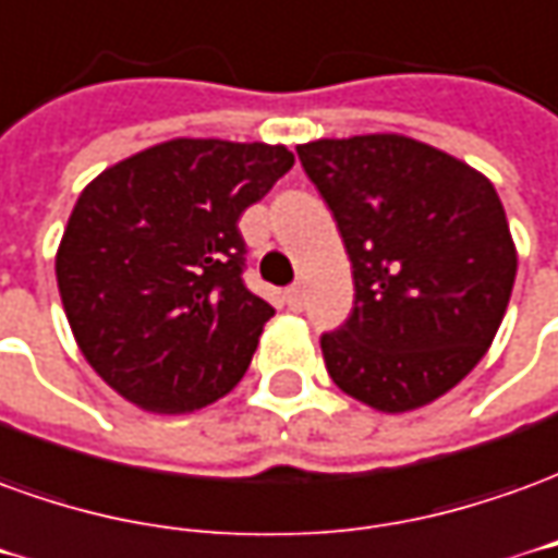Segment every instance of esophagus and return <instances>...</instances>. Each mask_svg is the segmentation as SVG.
Wrapping results in <instances>:
<instances>
[{
  "instance_id": "34e87169",
  "label": "esophagus",
  "mask_w": 558,
  "mask_h": 558,
  "mask_svg": "<svg viewBox=\"0 0 558 558\" xmlns=\"http://www.w3.org/2000/svg\"><path fill=\"white\" fill-rule=\"evenodd\" d=\"M286 303H288V310H294V312L303 310V288H300V286L288 288Z\"/></svg>"
}]
</instances>
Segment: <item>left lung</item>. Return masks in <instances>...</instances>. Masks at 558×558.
<instances>
[{
    "label": "left lung",
    "mask_w": 558,
    "mask_h": 558,
    "mask_svg": "<svg viewBox=\"0 0 558 558\" xmlns=\"http://www.w3.org/2000/svg\"><path fill=\"white\" fill-rule=\"evenodd\" d=\"M342 234L354 310L322 336L339 390L378 412L421 409L460 385L499 330L517 248L484 173L402 134L298 146Z\"/></svg>",
    "instance_id": "obj_1"
}]
</instances>
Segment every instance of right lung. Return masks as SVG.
<instances>
[{
	"label": "right lung",
	"mask_w": 558,
	"mask_h": 558,
	"mask_svg": "<svg viewBox=\"0 0 558 558\" xmlns=\"http://www.w3.org/2000/svg\"><path fill=\"white\" fill-rule=\"evenodd\" d=\"M291 165L282 144L177 137L83 189L57 252L59 298L120 397L183 414L243 378L272 306L243 282L236 222Z\"/></svg>",
	"instance_id": "obj_1"
}]
</instances>
